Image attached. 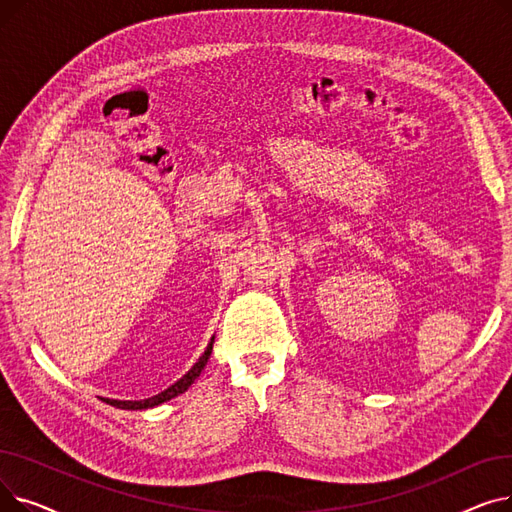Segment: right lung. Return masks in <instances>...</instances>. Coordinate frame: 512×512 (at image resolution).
<instances>
[{
	"label": "right lung",
	"mask_w": 512,
	"mask_h": 512,
	"mask_svg": "<svg viewBox=\"0 0 512 512\" xmlns=\"http://www.w3.org/2000/svg\"><path fill=\"white\" fill-rule=\"evenodd\" d=\"M211 348H213V338H211V342H209V346H207V351L201 355V359H199L191 369H188V373H184L176 384H172L168 390L159 392V394H155V396H151V398H145V400H110V398H107L105 402H110V405H114V407H118V409H128V411L151 409V407L161 405V402H166V400H170V398L182 394L184 390H188V386H191V384L199 378V373H201L203 367L207 365V359H209V355H211Z\"/></svg>",
	"instance_id": "1"
}]
</instances>
